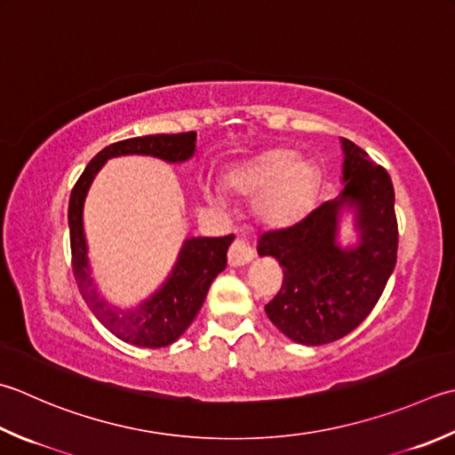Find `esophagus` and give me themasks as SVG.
Segmentation results:
<instances>
[{"mask_svg":"<svg viewBox=\"0 0 455 455\" xmlns=\"http://www.w3.org/2000/svg\"><path fill=\"white\" fill-rule=\"evenodd\" d=\"M252 258H254L252 248L248 246L243 238H236L233 246H230V251H228V264L235 266V268H238V266H244L248 262H252Z\"/></svg>","mask_w":455,"mask_h":455,"instance_id":"esophagus-1","label":"esophagus"}]
</instances>
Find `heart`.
<instances>
[{"instance_id":"b5f03b06","label":"heart","mask_w":455,"mask_h":455,"mask_svg":"<svg viewBox=\"0 0 455 455\" xmlns=\"http://www.w3.org/2000/svg\"><path fill=\"white\" fill-rule=\"evenodd\" d=\"M228 181L235 191L258 197L256 212L262 222L283 228L306 215L317 191L319 169L293 149L278 148L236 169Z\"/></svg>"}]
</instances>
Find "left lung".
I'll return each mask as SVG.
<instances>
[{
    "mask_svg": "<svg viewBox=\"0 0 455 455\" xmlns=\"http://www.w3.org/2000/svg\"><path fill=\"white\" fill-rule=\"evenodd\" d=\"M343 189L293 227L258 238V254L275 258L283 283L266 315L291 341L325 345L363 323L396 264L398 227L388 173L353 141L341 138ZM355 243L340 244L346 212Z\"/></svg>",
    "mask_w": 455,
    "mask_h": 455,
    "instance_id": "8db88e82",
    "label": "left lung"
}]
</instances>
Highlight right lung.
I'll return each mask as SVG.
<instances>
[{"mask_svg": "<svg viewBox=\"0 0 455 455\" xmlns=\"http://www.w3.org/2000/svg\"><path fill=\"white\" fill-rule=\"evenodd\" d=\"M197 151V132L187 133H156L116 141L104 148L86 165L78 177L68 201V230L70 252H73V272L86 306L94 317L112 335L136 347H167L175 343L193 323L199 314L212 280L227 268V251L233 235L209 238H185L177 254L172 272L151 296L140 304L122 307L106 299L91 270L88 243L84 235V201L98 172L112 157L120 156H151L167 164H185Z\"/></svg>", "mask_w": 455, "mask_h": 455, "instance_id": "add662e5", "label": "right lung"}]
</instances>
